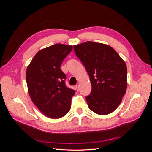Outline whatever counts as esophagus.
Masks as SVG:
<instances>
[{
	"label": "esophagus",
	"mask_w": 152,
	"mask_h": 152,
	"mask_svg": "<svg viewBox=\"0 0 152 152\" xmlns=\"http://www.w3.org/2000/svg\"><path fill=\"white\" fill-rule=\"evenodd\" d=\"M75 89H76L77 91H79V85H76V86H75Z\"/></svg>",
	"instance_id": "esophagus-1"
}]
</instances>
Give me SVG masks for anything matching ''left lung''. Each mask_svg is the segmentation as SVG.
Masks as SVG:
<instances>
[{
  "label": "left lung",
  "instance_id": "obj_1",
  "mask_svg": "<svg viewBox=\"0 0 152 152\" xmlns=\"http://www.w3.org/2000/svg\"><path fill=\"white\" fill-rule=\"evenodd\" d=\"M73 49L88 73L91 93L86 96L91 110L108 115L120 104L127 89V66L118 54L108 45L87 41Z\"/></svg>",
  "mask_w": 152,
  "mask_h": 152
}]
</instances>
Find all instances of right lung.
<instances>
[{"instance_id": "add662e5", "label": "right lung", "mask_w": 152, "mask_h": 152, "mask_svg": "<svg viewBox=\"0 0 152 152\" xmlns=\"http://www.w3.org/2000/svg\"><path fill=\"white\" fill-rule=\"evenodd\" d=\"M72 49V45L56 44L41 49L26 69V84L32 102L50 118L63 117L70 110L75 91L66 86V75L60 67Z\"/></svg>"}]
</instances>
